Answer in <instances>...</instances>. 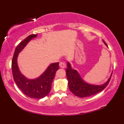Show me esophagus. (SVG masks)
I'll list each match as a JSON object with an SVG mask.
<instances>
[{
    "label": "esophagus",
    "instance_id": "esophagus-1",
    "mask_svg": "<svg viewBox=\"0 0 124 124\" xmlns=\"http://www.w3.org/2000/svg\"><path fill=\"white\" fill-rule=\"evenodd\" d=\"M59 66L61 68H66V63L65 62H61L59 63Z\"/></svg>",
    "mask_w": 124,
    "mask_h": 124
}]
</instances>
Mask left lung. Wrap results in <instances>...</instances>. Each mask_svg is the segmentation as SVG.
<instances>
[{
  "mask_svg": "<svg viewBox=\"0 0 124 124\" xmlns=\"http://www.w3.org/2000/svg\"><path fill=\"white\" fill-rule=\"evenodd\" d=\"M104 42L106 46H107L104 41ZM66 73L69 89L75 96L79 97H87L103 90L108 85L112 76L111 74L107 82L104 85H92L88 84L84 82L76 70L72 69L70 64L69 62H68V68L66 70Z\"/></svg>",
  "mask_w": 124,
  "mask_h": 124,
  "instance_id": "1",
  "label": "left lung"
}]
</instances>
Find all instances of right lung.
Segmentation results:
<instances>
[{
	"label": "right lung",
	"mask_w": 124,
	"mask_h": 124,
	"mask_svg": "<svg viewBox=\"0 0 124 124\" xmlns=\"http://www.w3.org/2000/svg\"><path fill=\"white\" fill-rule=\"evenodd\" d=\"M37 36V34L30 35L16 48L12 62V70L14 80L23 93L29 97L42 99L50 92L52 81L56 72L59 69V62L51 64L39 78L28 79L20 72L17 62L18 53L23 49L31 39Z\"/></svg>",
	"instance_id": "add662e5"
}]
</instances>
